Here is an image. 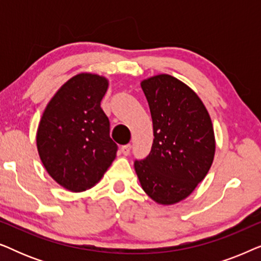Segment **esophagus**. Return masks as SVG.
<instances>
[{"mask_svg": "<svg viewBox=\"0 0 261 261\" xmlns=\"http://www.w3.org/2000/svg\"><path fill=\"white\" fill-rule=\"evenodd\" d=\"M130 149H132V145L127 144V145H123L122 147H121V152H122L124 155H128L130 153Z\"/></svg>", "mask_w": 261, "mask_h": 261, "instance_id": "obj_1", "label": "esophagus"}]
</instances>
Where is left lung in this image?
<instances>
[{
    "instance_id": "left-lung-1",
    "label": "left lung",
    "mask_w": 261,
    "mask_h": 261,
    "mask_svg": "<svg viewBox=\"0 0 261 261\" xmlns=\"http://www.w3.org/2000/svg\"><path fill=\"white\" fill-rule=\"evenodd\" d=\"M153 122L149 154L135 160L144 191L160 204L188 197L206 176L215 154L212 120L188 85L170 74L141 82Z\"/></svg>"
}]
</instances>
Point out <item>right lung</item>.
Instances as JSON below:
<instances>
[{"instance_id": "right-lung-1", "label": "right lung", "mask_w": 261, "mask_h": 261, "mask_svg": "<svg viewBox=\"0 0 261 261\" xmlns=\"http://www.w3.org/2000/svg\"><path fill=\"white\" fill-rule=\"evenodd\" d=\"M107 89L105 77L77 74L57 91L39 123L41 162L49 176L70 191L94 187L116 156L119 147L101 108Z\"/></svg>"}]
</instances>
